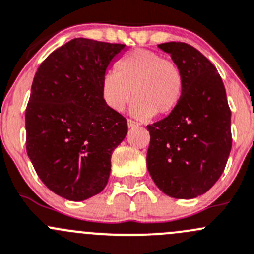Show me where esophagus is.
Listing matches in <instances>:
<instances>
[{"mask_svg": "<svg viewBox=\"0 0 254 254\" xmlns=\"http://www.w3.org/2000/svg\"><path fill=\"white\" fill-rule=\"evenodd\" d=\"M139 123H136V122H134V120H131V119H127V127H139Z\"/></svg>", "mask_w": 254, "mask_h": 254, "instance_id": "34e87169", "label": "esophagus"}]
</instances>
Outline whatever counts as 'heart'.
I'll return each instance as SVG.
<instances>
[{"mask_svg":"<svg viewBox=\"0 0 254 254\" xmlns=\"http://www.w3.org/2000/svg\"><path fill=\"white\" fill-rule=\"evenodd\" d=\"M185 78L174 61L149 49H136L123 57L115 72L105 73L100 93L113 112H123L132 95L136 97L131 110L135 115L150 118L167 115L175 110L184 94Z\"/></svg>","mask_w":254,"mask_h":254,"instance_id":"b5f03b06","label":"heart"}]
</instances>
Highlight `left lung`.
Returning a JSON list of instances; mask_svg holds the SVG:
<instances>
[{"instance_id": "left-lung-1", "label": "left lung", "mask_w": 254, "mask_h": 254, "mask_svg": "<svg viewBox=\"0 0 254 254\" xmlns=\"http://www.w3.org/2000/svg\"><path fill=\"white\" fill-rule=\"evenodd\" d=\"M157 47L180 65L185 88L174 112L147 125V170L162 192L190 200L207 192L225 170L231 110L217 69L201 52L182 42Z\"/></svg>"}]
</instances>
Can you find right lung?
I'll list each match as a JSON object with an SVG mask.
<instances>
[{"label": "right lung", "mask_w": 254, "mask_h": 254, "mask_svg": "<svg viewBox=\"0 0 254 254\" xmlns=\"http://www.w3.org/2000/svg\"><path fill=\"white\" fill-rule=\"evenodd\" d=\"M125 44L74 38L39 65L26 109V147L37 175L69 201L102 192L127 119L105 105L100 84Z\"/></svg>", "instance_id": "1"}]
</instances>
